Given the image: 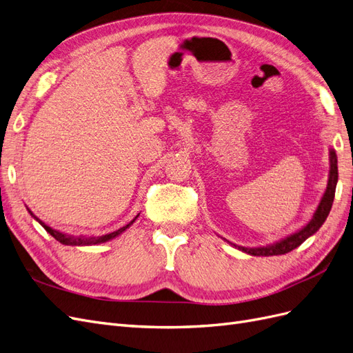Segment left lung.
<instances>
[{
  "label": "left lung",
  "instance_id": "left-lung-1",
  "mask_svg": "<svg viewBox=\"0 0 353 353\" xmlns=\"http://www.w3.org/2000/svg\"><path fill=\"white\" fill-rule=\"evenodd\" d=\"M330 170H328V181H327V188L324 191V194L319 200L318 206L314 212V215L306 225H303L301 230H297L296 232L290 234L279 241H275L272 244H266L261 245V248H244V245L234 244L228 240H225L228 244H231L232 248H236L244 253L252 254V256H276V254H285L288 252H292L293 249L299 248L305 240H307L311 236L323 227V223L325 222L328 213L331 210V206H333V200H334V193H336V185H337V179H339V172H337V154L334 152V148H330Z\"/></svg>",
  "mask_w": 353,
  "mask_h": 353
}]
</instances>
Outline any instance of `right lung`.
Segmentation results:
<instances>
[{"mask_svg":"<svg viewBox=\"0 0 353 353\" xmlns=\"http://www.w3.org/2000/svg\"><path fill=\"white\" fill-rule=\"evenodd\" d=\"M26 209H28V212L30 213V216L34 218L37 222H39L41 225L44 227V230L50 234V236L54 237L59 243L66 244V245H94V244H101V243H105V241H110V240L116 239L117 236H121L122 232H125V231H126L128 228H130V227L132 225V223L137 221V218L140 216V213H138V215H137L131 222H128L125 227H122V228H119V230H116V231H113V232L104 234V236H99V237H94V236H70V234L60 232V231H57V230H54V228H51V227L46 225L44 222H42L38 216H35L34 213H32V210H30L29 208H26Z\"/></svg>","mask_w":353,"mask_h":353,"instance_id":"right-lung-1","label":"right lung"}]
</instances>
